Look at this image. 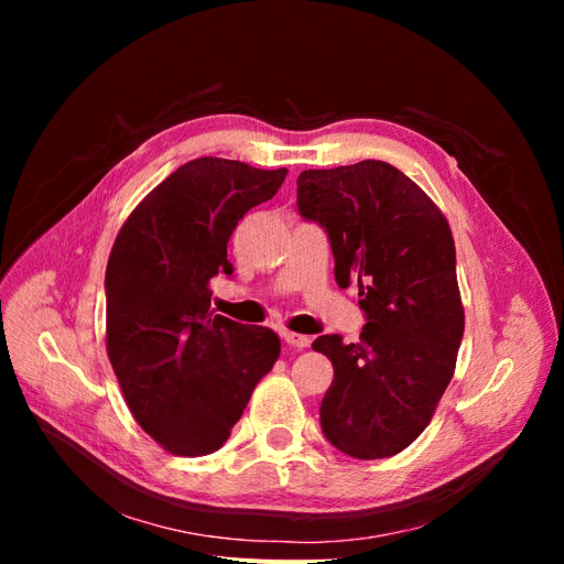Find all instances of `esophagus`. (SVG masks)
<instances>
[{"mask_svg": "<svg viewBox=\"0 0 564 564\" xmlns=\"http://www.w3.org/2000/svg\"><path fill=\"white\" fill-rule=\"evenodd\" d=\"M284 344L289 348H296V350H303L311 346V336H303V334H294V332H284Z\"/></svg>", "mask_w": 564, "mask_h": 564, "instance_id": "1", "label": "esophagus"}]
</instances>
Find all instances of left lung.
Instances as JSON below:
<instances>
[{
    "label": "left lung",
    "instance_id": "obj_1",
    "mask_svg": "<svg viewBox=\"0 0 564 564\" xmlns=\"http://www.w3.org/2000/svg\"><path fill=\"white\" fill-rule=\"evenodd\" d=\"M299 212L327 228L334 278L360 284V344L315 338L334 381L319 406L322 433L352 458H388L431 423L454 377L464 338L452 228L421 187L379 160L308 169Z\"/></svg>",
    "mask_w": 564,
    "mask_h": 564
}]
</instances>
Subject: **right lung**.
Masks as SVG:
<instances>
[{"instance_id":"right-lung-1","label":"right lung","mask_w":564,"mask_h":564,"mask_svg":"<svg viewBox=\"0 0 564 564\" xmlns=\"http://www.w3.org/2000/svg\"><path fill=\"white\" fill-rule=\"evenodd\" d=\"M284 178L286 169L199 158L150 191L117 232L106 348L133 419L169 454L224 447L278 362V334L214 315L209 284L232 272L237 220L272 199Z\"/></svg>"}]
</instances>
